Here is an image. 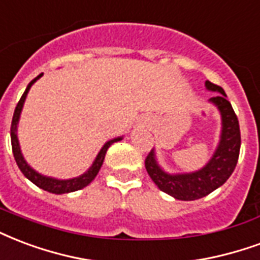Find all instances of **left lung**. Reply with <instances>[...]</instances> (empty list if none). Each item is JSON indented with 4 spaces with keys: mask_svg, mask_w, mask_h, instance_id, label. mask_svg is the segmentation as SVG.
<instances>
[{
    "mask_svg": "<svg viewBox=\"0 0 260 260\" xmlns=\"http://www.w3.org/2000/svg\"><path fill=\"white\" fill-rule=\"evenodd\" d=\"M206 87L208 90L219 91V94L211 97L210 101L218 107L222 115L219 145L206 167L190 174L171 175L160 169L156 163L153 151L149 152L145 159V169L152 181L161 192L175 197L177 200L190 202L214 192L229 179L239 160L241 134L237 115L234 114L233 107L220 86L207 81Z\"/></svg>",
    "mask_w": 260,
    "mask_h": 260,
    "instance_id": "8db88e82",
    "label": "left lung"
}]
</instances>
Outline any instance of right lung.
<instances>
[{"instance_id": "1", "label": "right lung", "mask_w": 260, "mask_h": 260, "mask_svg": "<svg viewBox=\"0 0 260 260\" xmlns=\"http://www.w3.org/2000/svg\"><path fill=\"white\" fill-rule=\"evenodd\" d=\"M42 77V74H40L38 77L34 78L32 81L28 83L27 86L26 91L23 93L21 95V99L17 103L16 108H15V112H13V118H12V124H11V142H12V152H13V156H15V160H16L17 166H19V169L20 171L24 174L26 178H28L32 183H35L38 188L44 189L46 192L50 193H56V194H61V193H70V192H75V190H79V189L85 188L87 186L89 183L95 178V175L99 174V171H100L101 166H103V161H104L105 153L108 151V148L114 142L120 141L122 138H114V140H111L105 144L103 148H101L100 153L97 155L95 157L94 163L91 165V167L87 171H86L85 174H82L81 177H78V178H72V179H54V178H49V177H44V175L38 174L37 171L31 169L30 166L27 165L26 160L23 157L20 152V146H19V141H17V134H16V127H17V122H19V116H20L21 108H23V104H24V100H26V95L30 90V87L32 86L37 79H40Z\"/></svg>"}]
</instances>
